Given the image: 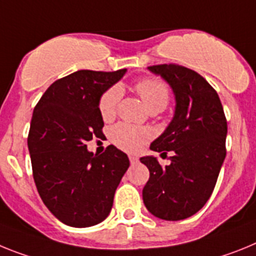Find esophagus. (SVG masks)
Segmentation results:
<instances>
[{
	"mask_svg": "<svg viewBox=\"0 0 256 256\" xmlns=\"http://www.w3.org/2000/svg\"><path fill=\"white\" fill-rule=\"evenodd\" d=\"M128 160H130L131 164H136V162H138V157H136V156H134V154L128 156Z\"/></svg>",
	"mask_w": 256,
	"mask_h": 256,
	"instance_id": "34e87169",
	"label": "esophagus"
}]
</instances>
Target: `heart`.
<instances>
[{
  "label": "heart",
  "mask_w": 256,
  "mask_h": 256,
  "mask_svg": "<svg viewBox=\"0 0 256 256\" xmlns=\"http://www.w3.org/2000/svg\"><path fill=\"white\" fill-rule=\"evenodd\" d=\"M135 90L150 112H160L168 102V88L158 80H142L135 85ZM121 96L122 90L120 86H113L102 95L99 100V112L103 120L108 121L114 117ZM110 139L121 150L138 152L150 139V131L146 128H138L128 124H118L110 130Z\"/></svg>",
  "instance_id": "heart-1"
}]
</instances>
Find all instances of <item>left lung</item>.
I'll return each mask as SVG.
<instances>
[{"instance_id":"1","label":"left lung","mask_w":256,"mask_h":256,"mask_svg":"<svg viewBox=\"0 0 256 256\" xmlns=\"http://www.w3.org/2000/svg\"><path fill=\"white\" fill-rule=\"evenodd\" d=\"M171 88L174 117L150 144L156 152H172L162 168L153 156L142 157L150 170L143 202L150 214L164 220H183L204 208L214 190L226 158V120L218 92L202 76L186 66H148Z\"/></svg>"}]
</instances>
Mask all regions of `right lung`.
Returning <instances> with one entry per match:
<instances>
[{
  "label": "right lung",
  "instance_id": "obj_1",
  "mask_svg": "<svg viewBox=\"0 0 256 256\" xmlns=\"http://www.w3.org/2000/svg\"><path fill=\"white\" fill-rule=\"evenodd\" d=\"M126 70H77L55 81L33 110L28 135L33 179L46 208L66 226L102 223L130 166L128 154L114 146L102 154L86 146L103 134L102 95Z\"/></svg>",
  "mask_w": 256,
  "mask_h": 256
}]
</instances>
